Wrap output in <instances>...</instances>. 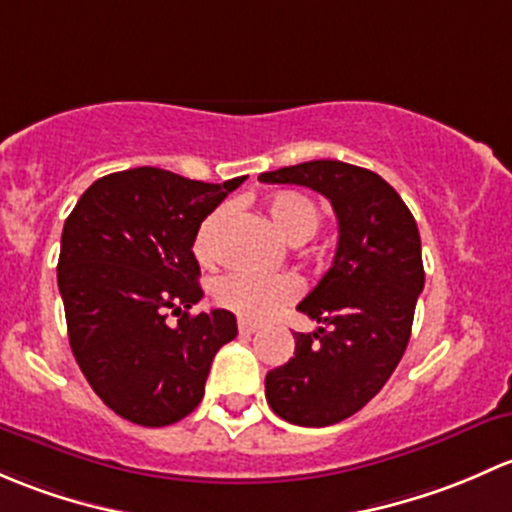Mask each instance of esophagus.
<instances>
[{
    "mask_svg": "<svg viewBox=\"0 0 512 512\" xmlns=\"http://www.w3.org/2000/svg\"><path fill=\"white\" fill-rule=\"evenodd\" d=\"M258 330L256 323H251V320H239V333L241 335H254Z\"/></svg>",
    "mask_w": 512,
    "mask_h": 512,
    "instance_id": "esophagus-1",
    "label": "esophagus"
}]
</instances>
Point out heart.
<instances>
[{
	"instance_id": "obj_1",
	"label": "heart",
	"mask_w": 512,
	"mask_h": 512,
	"mask_svg": "<svg viewBox=\"0 0 512 512\" xmlns=\"http://www.w3.org/2000/svg\"><path fill=\"white\" fill-rule=\"evenodd\" d=\"M268 217L291 244H303L320 229V209L300 192H278L266 204ZM226 221V209H217L199 224L194 236V254L209 263L217 258V239ZM303 293V281L295 273L231 271L214 283V300L221 308L249 320H263L293 303Z\"/></svg>"
}]
</instances>
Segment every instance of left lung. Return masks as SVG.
I'll use <instances>...</instances> for the list:
<instances>
[{
    "instance_id": "8db88e82",
    "label": "left lung",
    "mask_w": 512,
    "mask_h": 512,
    "mask_svg": "<svg viewBox=\"0 0 512 512\" xmlns=\"http://www.w3.org/2000/svg\"><path fill=\"white\" fill-rule=\"evenodd\" d=\"M258 179L310 187L333 204L335 261L298 305L323 328L295 335V357L266 374V399L291 424H337L370 402L407 350L424 291L419 229L392 184L365 167L313 160Z\"/></svg>"
}]
</instances>
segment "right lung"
<instances>
[{"label":"right lung","instance_id":"add662e5","mask_svg":"<svg viewBox=\"0 0 512 512\" xmlns=\"http://www.w3.org/2000/svg\"><path fill=\"white\" fill-rule=\"evenodd\" d=\"M246 177L197 182L157 167L96 179L61 234L68 342L93 392L123 419L167 426L197 409L209 367L236 337L229 310L202 300L194 236ZM167 312L179 314L167 326Z\"/></svg>","mask_w":512,"mask_h":512}]
</instances>
